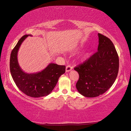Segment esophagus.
Segmentation results:
<instances>
[{"instance_id":"obj_1","label":"esophagus","mask_w":131,"mask_h":131,"mask_svg":"<svg viewBox=\"0 0 131 131\" xmlns=\"http://www.w3.org/2000/svg\"><path fill=\"white\" fill-rule=\"evenodd\" d=\"M73 69V67H72V66L70 65H67L66 67V72H70L72 70V69Z\"/></svg>"}]
</instances>
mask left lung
<instances>
[{
  "label": "left lung",
  "instance_id": "8db88e82",
  "mask_svg": "<svg viewBox=\"0 0 131 131\" xmlns=\"http://www.w3.org/2000/svg\"><path fill=\"white\" fill-rule=\"evenodd\" d=\"M98 51L74 67L79 75L76 88L86 97L103 94L112 86L119 71V57L113 42L98 33Z\"/></svg>",
  "mask_w": 131,
  "mask_h": 131
}]
</instances>
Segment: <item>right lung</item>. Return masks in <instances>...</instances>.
I'll list each match as a JSON object with an SVG mask.
<instances>
[{"mask_svg":"<svg viewBox=\"0 0 131 131\" xmlns=\"http://www.w3.org/2000/svg\"><path fill=\"white\" fill-rule=\"evenodd\" d=\"M31 35L22 37L12 50L9 69L16 85L22 92L33 98H39L48 95L56 86L59 77L65 72L66 67L50 63L41 72L27 73L23 71L18 61V52L24 40Z\"/></svg>","mask_w":131,"mask_h":131,"instance_id":"add662e5","label":"right lung"}]
</instances>
